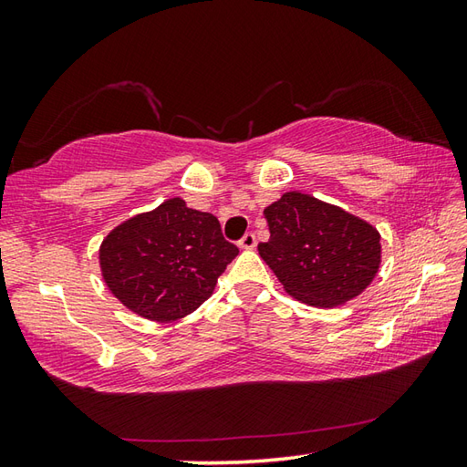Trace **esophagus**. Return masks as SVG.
<instances>
[{"label":"esophagus","instance_id":"esophagus-1","mask_svg":"<svg viewBox=\"0 0 467 467\" xmlns=\"http://www.w3.org/2000/svg\"><path fill=\"white\" fill-rule=\"evenodd\" d=\"M239 246H241V249H246V251L254 249V246H256V236H254L253 233H246V234L243 236V239H241Z\"/></svg>","mask_w":467,"mask_h":467}]
</instances>
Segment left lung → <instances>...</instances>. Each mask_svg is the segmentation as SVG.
<instances>
[{
  "label": "left lung",
  "mask_w": 467,
  "mask_h": 467,
  "mask_svg": "<svg viewBox=\"0 0 467 467\" xmlns=\"http://www.w3.org/2000/svg\"><path fill=\"white\" fill-rule=\"evenodd\" d=\"M265 216L271 236L259 254L296 301L333 309L361 295L379 271V231L341 206L293 191Z\"/></svg>",
  "instance_id": "obj_1"
}]
</instances>
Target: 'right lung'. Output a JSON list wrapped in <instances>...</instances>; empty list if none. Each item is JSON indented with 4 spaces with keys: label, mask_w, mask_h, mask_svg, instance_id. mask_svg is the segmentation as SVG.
Instances as JSON below:
<instances>
[{
    "label": "right lung",
    "mask_w": 467,
    "mask_h": 467,
    "mask_svg": "<svg viewBox=\"0 0 467 467\" xmlns=\"http://www.w3.org/2000/svg\"><path fill=\"white\" fill-rule=\"evenodd\" d=\"M236 254L216 216L188 208L176 196L112 228L100 244V271L126 309L171 323L213 295Z\"/></svg>",
    "instance_id": "add662e5"
}]
</instances>
